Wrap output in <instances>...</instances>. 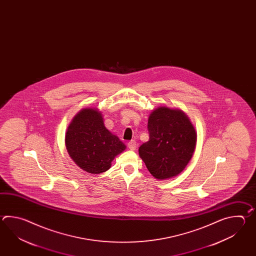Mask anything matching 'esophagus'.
<instances>
[{
    "instance_id": "esophagus-1",
    "label": "esophagus",
    "mask_w": 256,
    "mask_h": 256,
    "mask_svg": "<svg viewBox=\"0 0 256 256\" xmlns=\"http://www.w3.org/2000/svg\"><path fill=\"white\" fill-rule=\"evenodd\" d=\"M128 147H129V149L132 150V151H134L136 149V146H137V144H136V141H130L128 142Z\"/></svg>"
}]
</instances>
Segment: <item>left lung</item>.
Instances as JSON below:
<instances>
[{
  "mask_svg": "<svg viewBox=\"0 0 256 256\" xmlns=\"http://www.w3.org/2000/svg\"><path fill=\"white\" fill-rule=\"evenodd\" d=\"M149 141L139 147V156L156 180L180 174L195 150L196 130L183 110L162 106L154 110L147 124Z\"/></svg>",
  "mask_w": 256,
  "mask_h": 256,
  "instance_id": "left-lung-1",
  "label": "left lung"
}]
</instances>
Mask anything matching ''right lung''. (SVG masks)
<instances>
[{
	"label": "right lung",
	"instance_id": "obj_1",
	"mask_svg": "<svg viewBox=\"0 0 256 256\" xmlns=\"http://www.w3.org/2000/svg\"><path fill=\"white\" fill-rule=\"evenodd\" d=\"M66 147L73 161L90 174L107 171L117 154L126 150L118 136L104 126L97 109L85 108L71 120L66 132Z\"/></svg>",
	"mask_w": 256,
	"mask_h": 256
}]
</instances>
